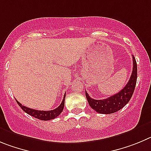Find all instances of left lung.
<instances>
[{
    "mask_svg": "<svg viewBox=\"0 0 151 151\" xmlns=\"http://www.w3.org/2000/svg\"><path fill=\"white\" fill-rule=\"evenodd\" d=\"M133 68L129 81L125 87L118 93L105 99L96 100L90 98L86 92V97L89 102V106L96 112L104 114H113L119 111L129 101L135 90L137 81V63L135 57L132 55Z\"/></svg>",
    "mask_w": 151,
    "mask_h": 151,
    "instance_id": "1",
    "label": "left lung"
}]
</instances>
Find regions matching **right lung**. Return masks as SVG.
<instances>
[{
  "label": "right lung",
  "instance_id": "1",
  "mask_svg": "<svg viewBox=\"0 0 151 151\" xmlns=\"http://www.w3.org/2000/svg\"><path fill=\"white\" fill-rule=\"evenodd\" d=\"M65 94L64 96L63 100H62V103L60 105L54 110H51V111H38V110L32 109V108H27L25 106L22 105L21 103L19 102L17 100H16V102L18 103L20 108L27 113L28 114L31 115V116H34V117L37 118L38 119H41V120H50V119H55V117L59 116L60 114L62 111L64 109V106H65Z\"/></svg>",
  "mask_w": 151,
  "mask_h": 151
}]
</instances>
